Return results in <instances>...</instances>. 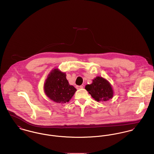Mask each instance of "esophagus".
Listing matches in <instances>:
<instances>
[{"label": "esophagus", "instance_id": "obj_1", "mask_svg": "<svg viewBox=\"0 0 154 154\" xmlns=\"http://www.w3.org/2000/svg\"><path fill=\"white\" fill-rule=\"evenodd\" d=\"M83 88V85H77L76 86V88L77 89H81V88Z\"/></svg>", "mask_w": 154, "mask_h": 154}]
</instances>
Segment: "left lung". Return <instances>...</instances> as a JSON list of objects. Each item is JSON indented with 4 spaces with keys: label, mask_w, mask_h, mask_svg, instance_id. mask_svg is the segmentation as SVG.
I'll return each instance as SVG.
<instances>
[{
    "label": "left lung",
    "mask_w": 154,
    "mask_h": 154,
    "mask_svg": "<svg viewBox=\"0 0 154 154\" xmlns=\"http://www.w3.org/2000/svg\"><path fill=\"white\" fill-rule=\"evenodd\" d=\"M85 88L97 102H105L113 97L112 86L106 80L100 77L94 79L92 84L85 85Z\"/></svg>",
    "instance_id": "obj_1"
}]
</instances>
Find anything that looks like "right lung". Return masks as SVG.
I'll use <instances>...</instances> for the list:
<instances>
[{
    "mask_svg": "<svg viewBox=\"0 0 154 154\" xmlns=\"http://www.w3.org/2000/svg\"><path fill=\"white\" fill-rule=\"evenodd\" d=\"M44 90L50 99L60 103L69 102L77 90L69 85L66 74L57 69H54L46 80Z\"/></svg>",
    "mask_w": 154,
    "mask_h": 154,
    "instance_id": "obj_1",
    "label": "right lung"
}]
</instances>
